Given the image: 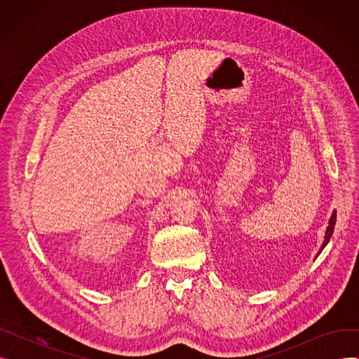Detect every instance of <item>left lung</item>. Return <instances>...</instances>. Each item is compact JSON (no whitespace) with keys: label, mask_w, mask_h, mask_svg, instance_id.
I'll list each match as a JSON object with an SVG mask.
<instances>
[{"label":"left lung","mask_w":359,"mask_h":359,"mask_svg":"<svg viewBox=\"0 0 359 359\" xmlns=\"http://www.w3.org/2000/svg\"><path fill=\"white\" fill-rule=\"evenodd\" d=\"M334 224H336V212L333 211V214H332V217H330V219H329V227H327V230H326V237H325V241H323L322 250L325 249V246L329 243V240H330V237H332V234H333ZM322 250H320V252H322Z\"/></svg>","instance_id":"1"}]
</instances>
